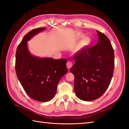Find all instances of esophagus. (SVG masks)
<instances>
[{
    "mask_svg": "<svg viewBox=\"0 0 129 129\" xmlns=\"http://www.w3.org/2000/svg\"><path fill=\"white\" fill-rule=\"evenodd\" d=\"M73 66V64L71 61H68L67 63V67L68 68V69H70V68Z\"/></svg>",
    "mask_w": 129,
    "mask_h": 129,
    "instance_id": "esophagus-1",
    "label": "esophagus"
}]
</instances>
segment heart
Instances as JSON below:
<instances>
[{
  "mask_svg": "<svg viewBox=\"0 0 129 129\" xmlns=\"http://www.w3.org/2000/svg\"><path fill=\"white\" fill-rule=\"evenodd\" d=\"M79 37H83V34H79ZM90 43V39L89 38H85L84 39L81 41V45L82 46H86L89 45Z\"/></svg>",
  "mask_w": 129,
  "mask_h": 129,
  "instance_id": "1",
  "label": "heart"
}]
</instances>
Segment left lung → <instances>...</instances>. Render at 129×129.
I'll return each mask as SVG.
<instances>
[{"mask_svg": "<svg viewBox=\"0 0 129 129\" xmlns=\"http://www.w3.org/2000/svg\"><path fill=\"white\" fill-rule=\"evenodd\" d=\"M99 41L92 48L85 47L76 53L75 64L70 68L74 75V91L84 101L97 99L108 88L114 69V51L110 40L96 30Z\"/></svg>", "mask_w": 129, "mask_h": 129, "instance_id": "obj_1", "label": "left lung"}]
</instances>
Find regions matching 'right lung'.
<instances>
[{"label": "right lung", "mask_w": 129, "mask_h": 129, "mask_svg": "<svg viewBox=\"0 0 129 129\" xmlns=\"http://www.w3.org/2000/svg\"><path fill=\"white\" fill-rule=\"evenodd\" d=\"M45 29H34L28 33L18 46L15 55L16 74L21 86L30 98L41 102L54 98L60 80L68 72L65 59L40 58L28 51L27 41Z\"/></svg>", "instance_id": "add662e5"}]
</instances>
